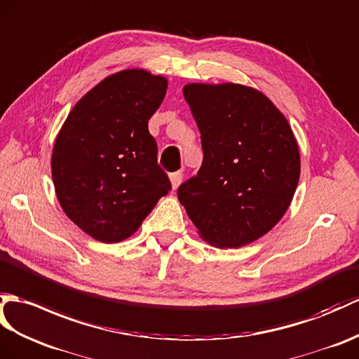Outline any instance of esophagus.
<instances>
[{
	"instance_id": "34e87169",
	"label": "esophagus",
	"mask_w": 359,
	"mask_h": 359,
	"mask_svg": "<svg viewBox=\"0 0 359 359\" xmlns=\"http://www.w3.org/2000/svg\"><path fill=\"white\" fill-rule=\"evenodd\" d=\"M170 182H171V188L172 189H177L180 182H182V172L180 171H176V172H171L170 174Z\"/></svg>"
}]
</instances>
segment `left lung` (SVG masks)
<instances>
[{
  "label": "left lung",
  "mask_w": 359,
  "mask_h": 359,
  "mask_svg": "<svg viewBox=\"0 0 359 359\" xmlns=\"http://www.w3.org/2000/svg\"><path fill=\"white\" fill-rule=\"evenodd\" d=\"M183 96L202 135L203 163L179 187V202L206 243L222 249L252 243L294 198L302 168L294 131L252 87L193 82Z\"/></svg>",
  "instance_id": "obj_1"
}]
</instances>
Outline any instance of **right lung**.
Returning a JSON list of instances; mask_svg holds the SVG:
<instances>
[{
	"mask_svg": "<svg viewBox=\"0 0 359 359\" xmlns=\"http://www.w3.org/2000/svg\"><path fill=\"white\" fill-rule=\"evenodd\" d=\"M168 79L144 69L110 74L82 96L57 133L52 177L62 211L102 243L139 229L171 183L148 121Z\"/></svg>",
	"mask_w": 359,
	"mask_h": 359,
	"instance_id": "1",
	"label": "right lung"
}]
</instances>
